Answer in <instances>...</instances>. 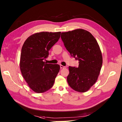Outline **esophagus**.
Returning <instances> with one entry per match:
<instances>
[{
    "instance_id": "34e87169",
    "label": "esophagus",
    "mask_w": 122,
    "mask_h": 122,
    "mask_svg": "<svg viewBox=\"0 0 122 122\" xmlns=\"http://www.w3.org/2000/svg\"><path fill=\"white\" fill-rule=\"evenodd\" d=\"M60 68H61V69H64V68H66V67L65 66H62V65H60Z\"/></svg>"
}]
</instances>
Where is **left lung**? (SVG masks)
Instances as JSON below:
<instances>
[{
    "mask_svg": "<svg viewBox=\"0 0 122 122\" xmlns=\"http://www.w3.org/2000/svg\"><path fill=\"white\" fill-rule=\"evenodd\" d=\"M64 45L72 56L79 61V67L69 66L67 81L72 89L87 91L99 76L103 63L100 46L90 32L77 29L61 33Z\"/></svg>",
    "mask_w": 122,
    "mask_h": 122,
    "instance_id": "8db88e82",
    "label": "left lung"
}]
</instances>
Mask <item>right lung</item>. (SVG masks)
I'll list each match as a JSON object with an SVG mask.
<instances>
[{
  "instance_id": "1",
  "label": "right lung",
  "mask_w": 122,
  "mask_h": 122,
  "mask_svg": "<svg viewBox=\"0 0 122 122\" xmlns=\"http://www.w3.org/2000/svg\"><path fill=\"white\" fill-rule=\"evenodd\" d=\"M61 32L34 33L25 41L20 55V69L22 76L33 91L43 93L50 89L60 67L43 61L49 51L60 37Z\"/></svg>"
}]
</instances>
